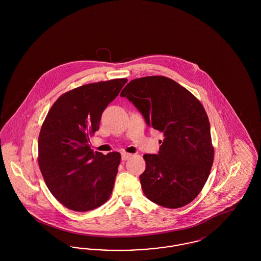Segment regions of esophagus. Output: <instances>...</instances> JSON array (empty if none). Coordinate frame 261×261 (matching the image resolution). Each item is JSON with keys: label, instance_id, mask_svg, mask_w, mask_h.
Masks as SVG:
<instances>
[{"label": "esophagus", "instance_id": "obj_1", "mask_svg": "<svg viewBox=\"0 0 261 261\" xmlns=\"http://www.w3.org/2000/svg\"><path fill=\"white\" fill-rule=\"evenodd\" d=\"M131 156H132V154H131V153H128V152H122V153H121V159H122V161H127V160H129Z\"/></svg>", "mask_w": 261, "mask_h": 261}]
</instances>
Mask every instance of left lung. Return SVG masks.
Wrapping results in <instances>:
<instances>
[{
	"label": "left lung",
	"mask_w": 261,
	"mask_h": 261,
	"mask_svg": "<svg viewBox=\"0 0 261 261\" xmlns=\"http://www.w3.org/2000/svg\"><path fill=\"white\" fill-rule=\"evenodd\" d=\"M120 96L164 136L158 154L144 155L146 169L140 182L145 196L167 208L190 203L204 186L214 159L210 120L201 102L165 76L131 80Z\"/></svg>",
	"instance_id": "left-lung-1"
}]
</instances>
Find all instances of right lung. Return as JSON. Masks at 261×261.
Listing matches in <instances>:
<instances>
[{
	"mask_svg": "<svg viewBox=\"0 0 261 261\" xmlns=\"http://www.w3.org/2000/svg\"><path fill=\"white\" fill-rule=\"evenodd\" d=\"M126 78L75 88L55 101L38 139V163L51 195L74 211L95 210L110 199L121 155L102 154L89 142L101 113L117 97Z\"/></svg>",
	"mask_w": 261,
	"mask_h": 261,
	"instance_id": "right-lung-1",
	"label": "right lung"
}]
</instances>
